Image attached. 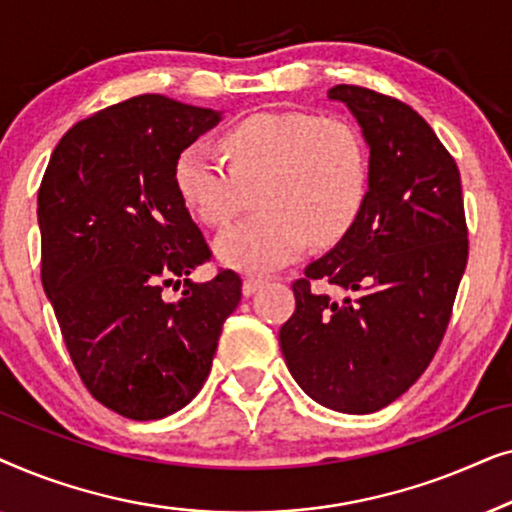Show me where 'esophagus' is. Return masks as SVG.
Here are the masks:
<instances>
[{"instance_id":"esophagus-1","label":"esophagus","mask_w":512,"mask_h":512,"mask_svg":"<svg viewBox=\"0 0 512 512\" xmlns=\"http://www.w3.org/2000/svg\"><path fill=\"white\" fill-rule=\"evenodd\" d=\"M263 284H265L263 277H247V279H244V284H242V293H244V296H254V293L261 289Z\"/></svg>"}]
</instances>
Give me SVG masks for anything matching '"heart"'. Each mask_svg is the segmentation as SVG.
I'll return each instance as SVG.
<instances>
[{"label":"heart","mask_w":512,"mask_h":512,"mask_svg":"<svg viewBox=\"0 0 512 512\" xmlns=\"http://www.w3.org/2000/svg\"><path fill=\"white\" fill-rule=\"evenodd\" d=\"M223 156L193 142L177 156L174 184L186 207L221 228L247 205L251 219L216 240L223 263L268 272L317 244L342 240L368 198L366 144L349 123L310 111H261L235 123L221 139Z\"/></svg>","instance_id":"1"}]
</instances>
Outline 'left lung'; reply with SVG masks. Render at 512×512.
Listing matches in <instances>:
<instances>
[{
	"label": "left lung",
	"instance_id": "8db88e82",
	"mask_svg": "<svg viewBox=\"0 0 512 512\" xmlns=\"http://www.w3.org/2000/svg\"><path fill=\"white\" fill-rule=\"evenodd\" d=\"M370 146V186L349 233L293 282L279 328L293 380L326 408L368 415L429 368L468 261L459 167L431 125L394 97L333 86ZM324 278L346 293L319 294Z\"/></svg>",
	"mask_w": 512,
	"mask_h": 512
}]
</instances>
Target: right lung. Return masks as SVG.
Instances as JSON below:
<instances>
[{"mask_svg": "<svg viewBox=\"0 0 512 512\" xmlns=\"http://www.w3.org/2000/svg\"><path fill=\"white\" fill-rule=\"evenodd\" d=\"M221 114L139 95L72 125L41 179V284L86 389L149 422L191 403L242 279L188 275L212 258L174 184L177 156ZM185 284L177 304L164 289Z\"/></svg>", "mask_w": 512, "mask_h": 512, "instance_id": "right-lung-1", "label": "right lung"}]
</instances>
